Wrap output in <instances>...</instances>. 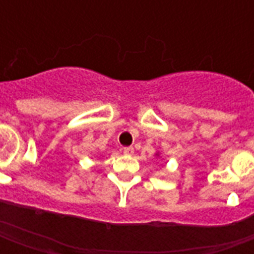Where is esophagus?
Masks as SVG:
<instances>
[{
  "label": "esophagus",
  "instance_id": "obj_1",
  "mask_svg": "<svg viewBox=\"0 0 254 254\" xmlns=\"http://www.w3.org/2000/svg\"><path fill=\"white\" fill-rule=\"evenodd\" d=\"M123 151H124V154L133 155V153H134V149H133L131 146H127V147H124Z\"/></svg>",
  "mask_w": 254,
  "mask_h": 254
}]
</instances>
